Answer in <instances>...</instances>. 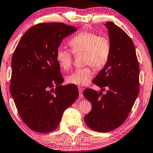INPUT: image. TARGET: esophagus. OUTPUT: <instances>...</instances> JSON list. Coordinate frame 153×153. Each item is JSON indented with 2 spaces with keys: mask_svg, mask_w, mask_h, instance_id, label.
<instances>
[{
  "mask_svg": "<svg viewBox=\"0 0 153 153\" xmlns=\"http://www.w3.org/2000/svg\"><path fill=\"white\" fill-rule=\"evenodd\" d=\"M79 90V97L83 98V93H82V88L81 87H78Z\"/></svg>",
  "mask_w": 153,
  "mask_h": 153,
  "instance_id": "34e87169",
  "label": "esophagus"
}]
</instances>
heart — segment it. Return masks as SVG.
<instances>
[{
    "label": "heart",
    "instance_id": "1",
    "mask_svg": "<svg viewBox=\"0 0 153 153\" xmlns=\"http://www.w3.org/2000/svg\"><path fill=\"white\" fill-rule=\"evenodd\" d=\"M69 45L74 55L84 53V65H92L97 70L104 68L109 60L111 42L106 36H100L90 31H83L69 41ZM56 59L61 68L67 71L73 64V54L66 49L59 48L56 52ZM93 74L91 67H86L69 75L67 81L76 86H86L91 81Z\"/></svg>",
    "mask_w": 153,
    "mask_h": 153
}]
</instances>
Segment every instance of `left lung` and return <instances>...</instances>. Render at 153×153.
<instances>
[{"instance_id": "left-lung-1", "label": "left lung", "mask_w": 153, "mask_h": 153, "mask_svg": "<svg viewBox=\"0 0 153 153\" xmlns=\"http://www.w3.org/2000/svg\"><path fill=\"white\" fill-rule=\"evenodd\" d=\"M108 30L111 55L107 64L92 82L107 93L91 88L83 92L92 103L84 117L86 125L98 132H108L122 125L139 94V64L130 37L114 23L105 24Z\"/></svg>"}]
</instances>
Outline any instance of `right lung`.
<instances>
[{
	"label": "right lung",
	"instance_id": "right-lung-1",
	"mask_svg": "<svg viewBox=\"0 0 153 153\" xmlns=\"http://www.w3.org/2000/svg\"><path fill=\"white\" fill-rule=\"evenodd\" d=\"M76 30L63 23H40L25 32L13 55L10 91L22 121L36 132L57 128L79 96L76 85H61L56 59L62 40Z\"/></svg>",
	"mask_w": 153,
	"mask_h": 153
}]
</instances>
